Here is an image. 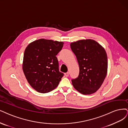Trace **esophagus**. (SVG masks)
<instances>
[{
	"mask_svg": "<svg viewBox=\"0 0 128 128\" xmlns=\"http://www.w3.org/2000/svg\"><path fill=\"white\" fill-rule=\"evenodd\" d=\"M65 75L66 77H68V75H69V72H66V73H65Z\"/></svg>",
	"mask_w": 128,
	"mask_h": 128,
	"instance_id": "34e87169",
	"label": "esophagus"
}]
</instances>
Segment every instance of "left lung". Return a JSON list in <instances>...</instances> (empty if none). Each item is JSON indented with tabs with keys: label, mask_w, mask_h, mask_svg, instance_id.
Returning <instances> with one entry per match:
<instances>
[{
	"label": "left lung",
	"mask_w": 128,
	"mask_h": 128,
	"mask_svg": "<svg viewBox=\"0 0 128 128\" xmlns=\"http://www.w3.org/2000/svg\"><path fill=\"white\" fill-rule=\"evenodd\" d=\"M70 46L80 68L78 77L72 80L74 88L84 95L95 93L101 86L107 73L108 58L105 50L92 40L71 42Z\"/></svg>",
	"instance_id": "left-lung-1"
}]
</instances>
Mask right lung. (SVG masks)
Segmentation results:
<instances>
[{"instance_id": "obj_1", "label": "right lung", "mask_w": 128, "mask_h": 128, "mask_svg": "<svg viewBox=\"0 0 128 128\" xmlns=\"http://www.w3.org/2000/svg\"><path fill=\"white\" fill-rule=\"evenodd\" d=\"M62 42L40 39L27 46L24 54L22 70L28 82L37 92L53 90L64 76L59 70L56 55L63 46Z\"/></svg>"}]
</instances>
